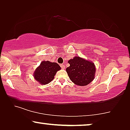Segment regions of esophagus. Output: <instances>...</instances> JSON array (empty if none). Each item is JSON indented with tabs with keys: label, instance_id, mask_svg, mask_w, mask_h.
Segmentation results:
<instances>
[{
	"label": "esophagus",
	"instance_id": "34e87169",
	"mask_svg": "<svg viewBox=\"0 0 130 130\" xmlns=\"http://www.w3.org/2000/svg\"><path fill=\"white\" fill-rule=\"evenodd\" d=\"M60 67H61V68L62 69H65V66L63 65V64H61L60 65Z\"/></svg>",
	"mask_w": 130,
	"mask_h": 130
}]
</instances>
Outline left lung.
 Segmentation results:
<instances>
[{
    "label": "left lung",
    "instance_id": "8db88e82",
    "mask_svg": "<svg viewBox=\"0 0 130 130\" xmlns=\"http://www.w3.org/2000/svg\"><path fill=\"white\" fill-rule=\"evenodd\" d=\"M70 66L66 72L70 79L79 86H86L95 78L96 68L92 61L85 60L80 57H74L69 60Z\"/></svg>",
    "mask_w": 130,
    "mask_h": 130
}]
</instances>
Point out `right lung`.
<instances>
[{"mask_svg": "<svg viewBox=\"0 0 130 130\" xmlns=\"http://www.w3.org/2000/svg\"><path fill=\"white\" fill-rule=\"evenodd\" d=\"M61 67L57 63L42 61L34 73V77L41 85H47L54 79L55 74Z\"/></svg>", "mask_w": 130, "mask_h": 130, "instance_id": "right-lung-1", "label": "right lung"}]
</instances>
